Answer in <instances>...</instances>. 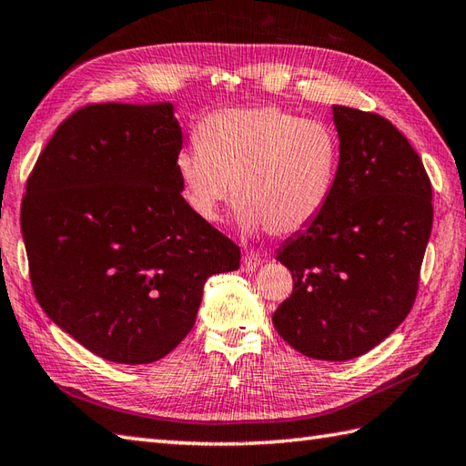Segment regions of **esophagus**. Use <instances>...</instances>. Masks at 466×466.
Masks as SVG:
<instances>
[{"label": "esophagus", "instance_id": "esophagus-1", "mask_svg": "<svg viewBox=\"0 0 466 466\" xmlns=\"http://www.w3.org/2000/svg\"><path fill=\"white\" fill-rule=\"evenodd\" d=\"M262 264V258L258 254H244V258H242V270H246V272H252V270H256L258 268V266Z\"/></svg>", "mask_w": 466, "mask_h": 466}]
</instances>
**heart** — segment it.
<instances>
[{"label": "heart", "instance_id": "1", "mask_svg": "<svg viewBox=\"0 0 466 466\" xmlns=\"http://www.w3.org/2000/svg\"><path fill=\"white\" fill-rule=\"evenodd\" d=\"M194 136L196 146L177 152L174 166L202 222L222 220L232 184L244 232L299 234L329 206L340 167L330 124L279 106L228 107L204 116Z\"/></svg>", "mask_w": 466, "mask_h": 466}]
</instances>
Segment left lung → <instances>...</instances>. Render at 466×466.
Segmentation results:
<instances>
[{"mask_svg":"<svg viewBox=\"0 0 466 466\" xmlns=\"http://www.w3.org/2000/svg\"><path fill=\"white\" fill-rule=\"evenodd\" d=\"M339 180L316 220L276 254L294 289L272 314L294 350L350 360L380 344L417 299L432 228V186L386 117L332 106Z\"/></svg>","mask_w":466,"mask_h":466,"instance_id":"1","label":"left lung"}]
</instances>
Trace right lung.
I'll use <instances>...</instances> for the list:
<instances>
[{
  "label": "right lung",
  "instance_id": "1",
  "mask_svg": "<svg viewBox=\"0 0 466 466\" xmlns=\"http://www.w3.org/2000/svg\"><path fill=\"white\" fill-rule=\"evenodd\" d=\"M174 106L94 104L59 124L27 177L22 234L44 312L120 364L164 359L192 330L212 274L240 248L182 196Z\"/></svg>",
  "mask_w": 466,
  "mask_h": 466
}]
</instances>
